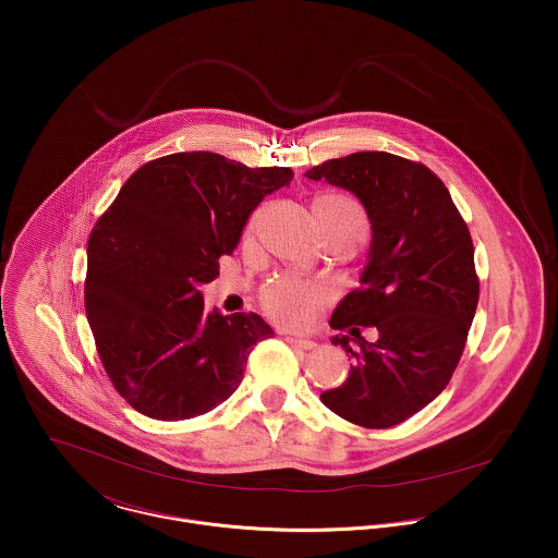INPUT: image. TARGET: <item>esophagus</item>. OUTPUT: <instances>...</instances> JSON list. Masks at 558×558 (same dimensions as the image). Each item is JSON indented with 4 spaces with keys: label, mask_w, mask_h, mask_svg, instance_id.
I'll list each match as a JSON object with an SVG mask.
<instances>
[{
    "label": "esophagus",
    "mask_w": 558,
    "mask_h": 558,
    "mask_svg": "<svg viewBox=\"0 0 558 558\" xmlns=\"http://www.w3.org/2000/svg\"><path fill=\"white\" fill-rule=\"evenodd\" d=\"M290 345L292 348H299V350H314L318 343L312 341V339H303V337H288Z\"/></svg>",
    "instance_id": "obj_1"
}]
</instances>
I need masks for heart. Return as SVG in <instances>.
Instances as JSON below:
<instances>
[{
  "mask_svg": "<svg viewBox=\"0 0 558 558\" xmlns=\"http://www.w3.org/2000/svg\"><path fill=\"white\" fill-rule=\"evenodd\" d=\"M312 208L324 234H352L363 239L367 232V217L363 208L345 195H319ZM330 296L332 292L326 283L279 277L262 290L259 303L275 322L290 328H301L314 319L316 312Z\"/></svg>",
  "mask_w": 558,
  "mask_h": 558,
  "instance_id": "heart-1",
  "label": "heart"
}]
</instances>
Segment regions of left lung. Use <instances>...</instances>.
<instances>
[{
	"label": "left lung",
	"instance_id": "obj_1",
	"mask_svg": "<svg viewBox=\"0 0 558 558\" xmlns=\"http://www.w3.org/2000/svg\"><path fill=\"white\" fill-rule=\"evenodd\" d=\"M305 175L354 193L372 223L361 288L330 318V328L350 332L332 343L354 363L348 380L319 399L354 425H398L445 391L464 352L478 303L469 226L445 182L423 162L354 153ZM361 325L377 337L367 342Z\"/></svg>",
	"mask_w": 558,
	"mask_h": 558
}]
</instances>
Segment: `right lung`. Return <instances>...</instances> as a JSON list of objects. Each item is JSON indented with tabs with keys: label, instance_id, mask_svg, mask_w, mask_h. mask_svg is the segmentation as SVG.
I'll list each match as a JSON object with an SVG mask.
<instances>
[{
	"label": "right lung",
	"instance_id": "add662e5",
	"mask_svg": "<svg viewBox=\"0 0 558 558\" xmlns=\"http://www.w3.org/2000/svg\"><path fill=\"white\" fill-rule=\"evenodd\" d=\"M292 178L290 167L175 153L142 165L96 221L85 316L109 380L142 414L193 418L239 389L272 328L251 312L208 314L199 286L219 275L257 204Z\"/></svg>",
	"mask_w": 558,
	"mask_h": 558
}]
</instances>
